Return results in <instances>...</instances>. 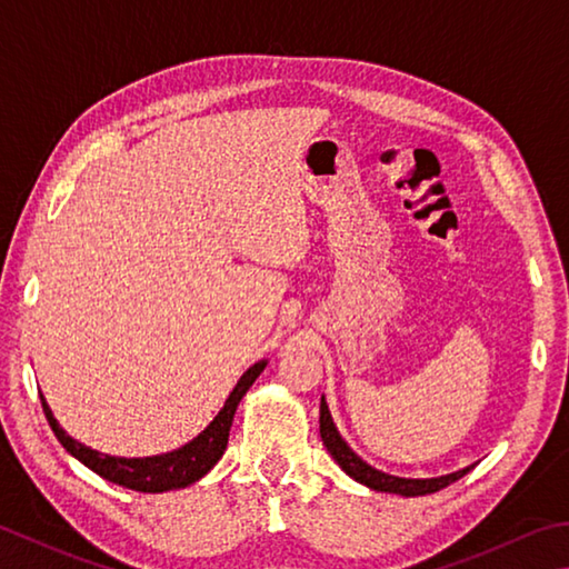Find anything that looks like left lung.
<instances>
[{"mask_svg": "<svg viewBox=\"0 0 569 569\" xmlns=\"http://www.w3.org/2000/svg\"><path fill=\"white\" fill-rule=\"evenodd\" d=\"M320 438H323L326 450L333 456V460L340 465V468L350 475V478L378 492H396V495H406V498H418V495H430L448 488L450 482H456L465 472H470V468H462L458 472L440 475V478L412 480V478H396V475L370 468V465L366 460H360L356 452L348 448V442L340 438L336 422L330 418V410L326 406V398H320Z\"/></svg>", "mask_w": 569, "mask_h": 569, "instance_id": "obj_1", "label": "left lung"}]
</instances>
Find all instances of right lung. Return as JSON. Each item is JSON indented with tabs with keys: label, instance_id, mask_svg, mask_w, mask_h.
I'll return each mask as SVG.
<instances>
[{
	"label": "right lung",
	"instance_id": "obj_1",
	"mask_svg": "<svg viewBox=\"0 0 569 569\" xmlns=\"http://www.w3.org/2000/svg\"><path fill=\"white\" fill-rule=\"evenodd\" d=\"M266 360L261 363H253L246 373L241 376L239 383L231 390V396L226 398L223 408L219 410V416L211 420V426L203 432H199L191 442H186L183 448L167 452V456H153V458H113L104 456V452L91 450L87 446H81L79 440L67 436L57 418L51 416V408L47 406L44 396H41V408H44V416L49 420L51 430H54L57 440L67 448L79 462H84L89 470H94L101 478L109 482L123 485V488L137 490V492H167V490H177L186 488V485L196 482L203 478L216 462L221 460L226 442H229V430L236 416V408H239L241 398L246 396V390L253 386V380L263 373Z\"/></svg>",
	"mask_w": 569,
	"mask_h": 569
}]
</instances>
